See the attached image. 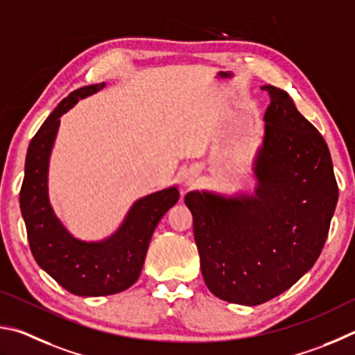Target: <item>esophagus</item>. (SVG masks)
<instances>
[{
	"instance_id": "esophagus-1",
	"label": "esophagus",
	"mask_w": 355,
	"mask_h": 355,
	"mask_svg": "<svg viewBox=\"0 0 355 355\" xmlns=\"http://www.w3.org/2000/svg\"><path fill=\"white\" fill-rule=\"evenodd\" d=\"M200 168H196V166H191L190 170L185 173V184L187 185H193L195 182H196V179L200 178Z\"/></svg>"
}]
</instances>
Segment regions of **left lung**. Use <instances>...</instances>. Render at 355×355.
I'll return each mask as SVG.
<instances>
[{"instance_id":"1","label":"left lung","mask_w":355,"mask_h":355,"mask_svg":"<svg viewBox=\"0 0 355 355\" xmlns=\"http://www.w3.org/2000/svg\"><path fill=\"white\" fill-rule=\"evenodd\" d=\"M271 104L254 160L252 195L193 190L184 201L204 282L223 301L259 306L312 268L326 243L338 187L322 135L287 92L263 85Z\"/></svg>"}]
</instances>
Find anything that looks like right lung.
I'll use <instances>...</instances> for the list:
<instances>
[{
	"label": "right lung",
	"mask_w": 355,
	"mask_h": 355,
	"mask_svg": "<svg viewBox=\"0 0 355 355\" xmlns=\"http://www.w3.org/2000/svg\"><path fill=\"white\" fill-rule=\"evenodd\" d=\"M104 87L101 83L71 92L46 118L29 143L20 191V209L35 262L78 296L115 295L134 285L155 226L179 200L176 185L140 198L116 231L99 241L76 239L55 216L48 196V166L60 116L79 99Z\"/></svg>",
	"instance_id": "1"
}]
</instances>
